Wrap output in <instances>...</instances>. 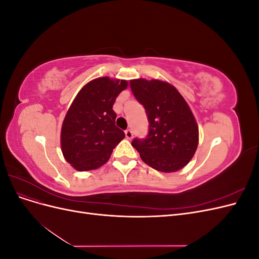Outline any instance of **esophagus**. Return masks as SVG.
Wrapping results in <instances>:
<instances>
[{"instance_id": "34e87169", "label": "esophagus", "mask_w": 259, "mask_h": 259, "mask_svg": "<svg viewBox=\"0 0 259 259\" xmlns=\"http://www.w3.org/2000/svg\"><path fill=\"white\" fill-rule=\"evenodd\" d=\"M125 136H126L127 139H132L133 138V131L131 128H127L125 131Z\"/></svg>"}]
</instances>
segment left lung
Returning <instances> with one entry per match:
<instances>
[{
  "mask_svg": "<svg viewBox=\"0 0 259 259\" xmlns=\"http://www.w3.org/2000/svg\"><path fill=\"white\" fill-rule=\"evenodd\" d=\"M133 95L145 108L149 130L132 146L152 168L170 173L186 166L197 150L199 128L189 106L179 92L166 82L132 80Z\"/></svg>",
  "mask_w": 259,
  "mask_h": 259,
  "instance_id": "8db88e82",
  "label": "left lung"
}]
</instances>
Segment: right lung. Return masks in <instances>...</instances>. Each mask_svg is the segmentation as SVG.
Here are the masks:
<instances>
[{"label":"right lung","instance_id":"right-lung-1","mask_svg":"<svg viewBox=\"0 0 259 259\" xmlns=\"http://www.w3.org/2000/svg\"><path fill=\"white\" fill-rule=\"evenodd\" d=\"M127 88L126 81L99 77L77 94L61 127V151L80 171L100 167L109 160L115 146L125 137L116 127L113 105Z\"/></svg>","mask_w":259,"mask_h":259}]
</instances>
